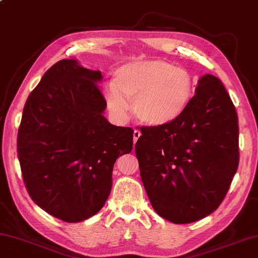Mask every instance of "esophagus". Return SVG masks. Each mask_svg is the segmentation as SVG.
I'll return each mask as SVG.
<instances>
[{"label": "esophagus", "instance_id": "1", "mask_svg": "<svg viewBox=\"0 0 258 258\" xmlns=\"http://www.w3.org/2000/svg\"><path fill=\"white\" fill-rule=\"evenodd\" d=\"M140 136H141V132H140V131H138V130H134V132H133L134 142H137V141H138V139H139Z\"/></svg>", "mask_w": 258, "mask_h": 258}]
</instances>
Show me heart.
<instances>
[{
  "label": "heart",
  "mask_w": 258,
  "mask_h": 258,
  "mask_svg": "<svg viewBox=\"0 0 258 258\" xmlns=\"http://www.w3.org/2000/svg\"><path fill=\"white\" fill-rule=\"evenodd\" d=\"M195 90L194 75L187 69L162 59L139 60L117 69L105 99L118 118L127 117L130 101L140 124L162 127L186 112Z\"/></svg>",
  "instance_id": "obj_1"
}]
</instances>
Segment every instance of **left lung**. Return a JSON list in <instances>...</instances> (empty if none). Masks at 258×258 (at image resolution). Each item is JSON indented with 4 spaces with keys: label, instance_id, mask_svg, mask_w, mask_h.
<instances>
[{
    "label": "left lung",
    "instance_id": "8db88e82",
    "mask_svg": "<svg viewBox=\"0 0 258 258\" xmlns=\"http://www.w3.org/2000/svg\"><path fill=\"white\" fill-rule=\"evenodd\" d=\"M140 131L136 154L155 212L174 224H190L214 212L240 159L237 113L221 81L202 76L178 120Z\"/></svg>",
    "mask_w": 258,
    "mask_h": 258
}]
</instances>
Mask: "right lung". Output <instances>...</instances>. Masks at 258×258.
<instances>
[{
  "label": "right lung",
  "instance_id": "1",
  "mask_svg": "<svg viewBox=\"0 0 258 258\" xmlns=\"http://www.w3.org/2000/svg\"><path fill=\"white\" fill-rule=\"evenodd\" d=\"M101 72L63 59L29 95L17 134L23 180L48 214L80 222L104 206L116 160L133 148V130L111 125Z\"/></svg>",
  "mask_w": 258,
  "mask_h": 258
}]
</instances>
